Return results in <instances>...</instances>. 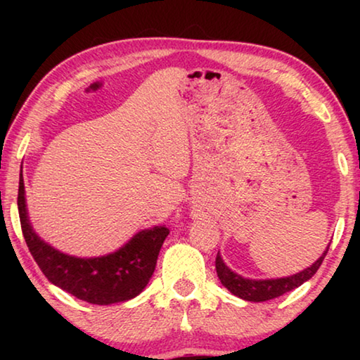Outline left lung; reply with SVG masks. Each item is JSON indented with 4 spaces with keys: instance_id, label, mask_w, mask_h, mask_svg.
<instances>
[{
    "instance_id": "8db88e82",
    "label": "left lung",
    "mask_w": 360,
    "mask_h": 360,
    "mask_svg": "<svg viewBox=\"0 0 360 360\" xmlns=\"http://www.w3.org/2000/svg\"><path fill=\"white\" fill-rule=\"evenodd\" d=\"M328 248L311 266L304 268L303 271L295 273V275L288 276V278H278V279L243 278L240 275H236L235 271H231L230 268L224 264V260L219 254L216 255V271L222 285H225V288H227L233 295L248 302H266L298 288V285L307 283L309 278H313L314 273L319 270V266L322 264V260H324Z\"/></svg>"
}]
</instances>
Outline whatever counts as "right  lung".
<instances>
[{
    "label": "right lung",
    "instance_id": "add662e5",
    "mask_svg": "<svg viewBox=\"0 0 360 360\" xmlns=\"http://www.w3.org/2000/svg\"><path fill=\"white\" fill-rule=\"evenodd\" d=\"M17 206L23 238L44 276L79 300L94 304L127 302L141 294L155 270L158 252L169 233L167 227L157 225L138 231L112 254L82 259L57 251L34 233L28 221L22 173Z\"/></svg>",
    "mask_w": 360,
    "mask_h": 360
}]
</instances>
